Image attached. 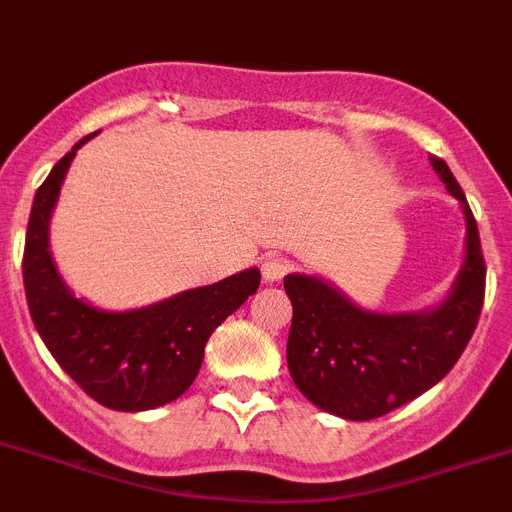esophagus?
Masks as SVG:
<instances>
[{
	"instance_id": "obj_1",
	"label": "esophagus",
	"mask_w": 512,
	"mask_h": 512,
	"mask_svg": "<svg viewBox=\"0 0 512 512\" xmlns=\"http://www.w3.org/2000/svg\"><path fill=\"white\" fill-rule=\"evenodd\" d=\"M288 268H291V265H288V260H283V257L278 255L265 257V260H262V281L265 283L283 281V275L288 273Z\"/></svg>"
}]
</instances>
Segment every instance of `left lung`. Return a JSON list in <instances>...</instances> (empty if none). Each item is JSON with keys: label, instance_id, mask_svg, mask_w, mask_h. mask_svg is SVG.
<instances>
[{"label": "left lung", "instance_id": "8db88e82", "mask_svg": "<svg viewBox=\"0 0 512 512\" xmlns=\"http://www.w3.org/2000/svg\"><path fill=\"white\" fill-rule=\"evenodd\" d=\"M430 164L466 216L464 265L435 309L366 311L314 275L283 278L293 306L286 345L293 384L342 420H373L438 384L456 366L482 314L487 268L477 221L448 164L438 157Z\"/></svg>", "mask_w": 512, "mask_h": 512}]
</instances>
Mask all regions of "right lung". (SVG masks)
Instances as JSON below:
<instances>
[{"label": "right lung", "mask_w": 512, "mask_h": 512, "mask_svg": "<svg viewBox=\"0 0 512 512\" xmlns=\"http://www.w3.org/2000/svg\"><path fill=\"white\" fill-rule=\"evenodd\" d=\"M92 136L64 154L35 193L22 283L35 330L71 379L110 410H154L188 391L208 337L257 291L260 270H242L133 311H105L77 299L53 265L48 224L71 159Z\"/></svg>", "instance_id": "1"}]
</instances>
